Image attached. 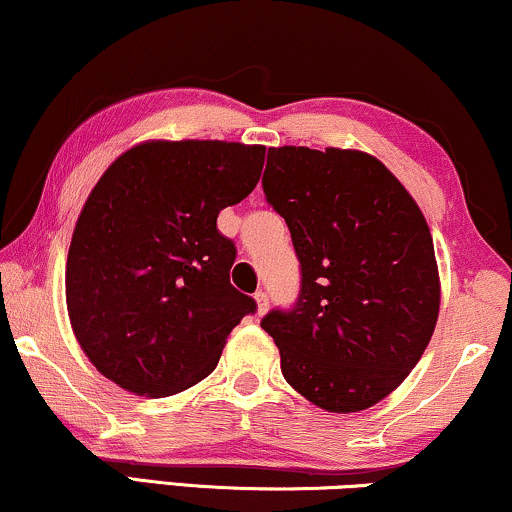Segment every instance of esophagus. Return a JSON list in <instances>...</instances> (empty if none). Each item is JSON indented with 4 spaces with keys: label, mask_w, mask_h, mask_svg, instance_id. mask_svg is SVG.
<instances>
[{
    "label": "esophagus",
    "mask_w": 512,
    "mask_h": 512,
    "mask_svg": "<svg viewBox=\"0 0 512 512\" xmlns=\"http://www.w3.org/2000/svg\"><path fill=\"white\" fill-rule=\"evenodd\" d=\"M255 302H257V312L264 314V312H267V307H269V295L264 293V290H257Z\"/></svg>",
    "instance_id": "34e87169"
}]
</instances>
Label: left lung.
Masks as SVG:
<instances>
[{
	"mask_svg": "<svg viewBox=\"0 0 512 512\" xmlns=\"http://www.w3.org/2000/svg\"><path fill=\"white\" fill-rule=\"evenodd\" d=\"M262 189L302 274L295 307L262 319L283 378L319 409L364 411L404 383L435 333L428 222L378 158L349 148H269Z\"/></svg>",
	"mask_w": 512,
	"mask_h": 512,
	"instance_id": "8db88e82",
	"label": "left lung"
}]
</instances>
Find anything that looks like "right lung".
Segmentation results:
<instances>
[{"label": "right lung", "mask_w": 512, "mask_h": 512, "mask_svg": "<svg viewBox=\"0 0 512 512\" xmlns=\"http://www.w3.org/2000/svg\"><path fill=\"white\" fill-rule=\"evenodd\" d=\"M264 146L146 141L103 172L66 264L70 326L96 371L170 397L215 371L252 297L231 286L234 241L217 215L260 181Z\"/></svg>", "instance_id": "1"}]
</instances>
